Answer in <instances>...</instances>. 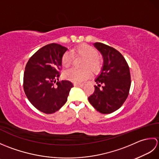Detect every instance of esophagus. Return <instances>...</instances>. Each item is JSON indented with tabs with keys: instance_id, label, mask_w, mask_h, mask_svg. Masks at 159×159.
I'll use <instances>...</instances> for the list:
<instances>
[{
	"instance_id": "esophagus-1",
	"label": "esophagus",
	"mask_w": 159,
	"mask_h": 159,
	"mask_svg": "<svg viewBox=\"0 0 159 159\" xmlns=\"http://www.w3.org/2000/svg\"><path fill=\"white\" fill-rule=\"evenodd\" d=\"M74 86H76V87H83V84L75 83V84H74Z\"/></svg>"
}]
</instances>
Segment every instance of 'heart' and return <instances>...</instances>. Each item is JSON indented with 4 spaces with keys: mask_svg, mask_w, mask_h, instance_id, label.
Masks as SVG:
<instances>
[{
    "mask_svg": "<svg viewBox=\"0 0 159 159\" xmlns=\"http://www.w3.org/2000/svg\"><path fill=\"white\" fill-rule=\"evenodd\" d=\"M74 53L85 59L84 61V67H89L93 72H98L101 68V61L98 57V52L93 46L88 44H82L74 49ZM72 61V55L69 52H65L62 56L61 63L64 67H68L71 66ZM89 68L83 70L70 69L65 71L63 76L66 79L70 80L76 83H80L88 79L92 74V72Z\"/></svg>",
    "mask_w": 159,
    "mask_h": 159,
    "instance_id": "obj_1",
    "label": "heart"
}]
</instances>
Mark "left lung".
Returning <instances> with one entry per match:
<instances>
[{
    "instance_id": "8db88e82",
    "label": "left lung",
    "mask_w": 159,
    "mask_h": 159,
    "mask_svg": "<svg viewBox=\"0 0 159 159\" xmlns=\"http://www.w3.org/2000/svg\"><path fill=\"white\" fill-rule=\"evenodd\" d=\"M93 45L102 54L104 63L101 73L95 80L98 85L88 100L100 113L109 114L120 109L127 98L131 84L130 69L116 49L100 42Z\"/></svg>"
}]
</instances>
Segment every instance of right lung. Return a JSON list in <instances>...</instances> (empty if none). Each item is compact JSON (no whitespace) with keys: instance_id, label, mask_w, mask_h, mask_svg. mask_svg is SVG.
Instances as JSON below:
<instances>
[{"instance_id":"obj_1","label":"right lung","mask_w":159,"mask_h":159,"mask_svg":"<svg viewBox=\"0 0 159 159\" xmlns=\"http://www.w3.org/2000/svg\"><path fill=\"white\" fill-rule=\"evenodd\" d=\"M67 50L59 43H50L39 49L26 63L24 91L30 102L41 112L51 114L59 110L73 87L69 80L56 82L61 70L62 56Z\"/></svg>"}]
</instances>
